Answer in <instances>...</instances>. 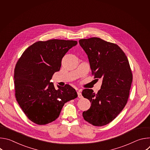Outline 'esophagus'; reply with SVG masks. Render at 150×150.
Wrapping results in <instances>:
<instances>
[{"label": "esophagus", "mask_w": 150, "mask_h": 150, "mask_svg": "<svg viewBox=\"0 0 150 150\" xmlns=\"http://www.w3.org/2000/svg\"><path fill=\"white\" fill-rule=\"evenodd\" d=\"M77 94H78V98H82V94H81V92H80L79 91L77 93Z\"/></svg>", "instance_id": "esophagus-1"}]
</instances>
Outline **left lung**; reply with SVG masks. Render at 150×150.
Wrapping results in <instances>:
<instances>
[{"mask_svg": "<svg viewBox=\"0 0 150 150\" xmlns=\"http://www.w3.org/2000/svg\"><path fill=\"white\" fill-rule=\"evenodd\" d=\"M79 42L88 56L92 75L103 80L97 94L91 89L82 91V96L91 103L82 116L93 125L104 126L114 120L127 103L132 82L129 61L119 46L100 38L81 39Z\"/></svg>", "mask_w": 150, "mask_h": 150, "instance_id": "1", "label": "left lung"}]
</instances>
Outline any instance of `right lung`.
Returning <instances> with one entry per match:
<instances>
[{
    "label": "right lung",
    "instance_id": "right-lung-1",
    "mask_svg": "<svg viewBox=\"0 0 150 150\" xmlns=\"http://www.w3.org/2000/svg\"><path fill=\"white\" fill-rule=\"evenodd\" d=\"M74 40H49L37 41L28 47L18 60L14 71L15 97L27 117L37 125L55 120L65 103L77 97L69 85L50 82L60 70L63 57L77 45Z\"/></svg>",
    "mask_w": 150,
    "mask_h": 150
}]
</instances>
